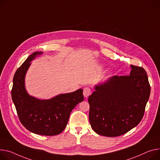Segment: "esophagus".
<instances>
[{
	"label": "esophagus",
	"mask_w": 160,
	"mask_h": 160,
	"mask_svg": "<svg viewBox=\"0 0 160 160\" xmlns=\"http://www.w3.org/2000/svg\"><path fill=\"white\" fill-rule=\"evenodd\" d=\"M92 93L91 89L90 88H88V87H86L83 89V94L84 97L85 98H88L89 96H90Z\"/></svg>",
	"instance_id": "obj_1"
}]
</instances>
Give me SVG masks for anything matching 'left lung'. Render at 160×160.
Here are the masks:
<instances>
[{
    "instance_id": "1",
    "label": "left lung",
    "mask_w": 160,
    "mask_h": 160,
    "mask_svg": "<svg viewBox=\"0 0 160 160\" xmlns=\"http://www.w3.org/2000/svg\"><path fill=\"white\" fill-rule=\"evenodd\" d=\"M129 75L113 76L95 87L89 96V121L98 135L121 136L137 126L143 118L151 86L142 67L131 65Z\"/></svg>"
}]
</instances>
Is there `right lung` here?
<instances>
[{"label":"right lung","mask_w":160,"mask_h":160,"mask_svg":"<svg viewBox=\"0 0 160 160\" xmlns=\"http://www.w3.org/2000/svg\"><path fill=\"white\" fill-rule=\"evenodd\" d=\"M42 53H33L18 68L13 77L11 96L20 121L27 129L35 134L53 136L65 129L71 112L84 98L82 89L47 100H40L28 94L24 83L25 73L30 62Z\"/></svg>","instance_id":"obj_1"}]
</instances>
